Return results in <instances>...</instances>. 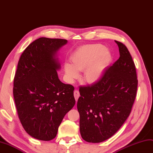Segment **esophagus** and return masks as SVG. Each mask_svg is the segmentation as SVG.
Masks as SVG:
<instances>
[{
    "instance_id": "1",
    "label": "esophagus",
    "mask_w": 153,
    "mask_h": 153,
    "mask_svg": "<svg viewBox=\"0 0 153 153\" xmlns=\"http://www.w3.org/2000/svg\"><path fill=\"white\" fill-rule=\"evenodd\" d=\"M74 97H75V100L77 101L78 98H79V96H80L79 92L78 91H77V90H76V91H74Z\"/></svg>"
}]
</instances>
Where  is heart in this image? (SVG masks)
Returning <instances> with one entry per match:
<instances>
[{"mask_svg":"<svg viewBox=\"0 0 153 153\" xmlns=\"http://www.w3.org/2000/svg\"><path fill=\"white\" fill-rule=\"evenodd\" d=\"M70 60L72 65L68 62L64 65L68 79L73 81L79 76L77 71H83V81L92 85L100 80L111 60V54L102 45H87L77 48Z\"/></svg>","mask_w":153,"mask_h":153,"instance_id":"obj_1","label":"heart"}]
</instances>
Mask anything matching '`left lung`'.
<instances>
[{
    "mask_svg": "<svg viewBox=\"0 0 153 153\" xmlns=\"http://www.w3.org/2000/svg\"><path fill=\"white\" fill-rule=\"evenodd\" d=\"M115 42L120 58L105 70L98 82L79 87L80 133L88 142H102L114 135L131 114L136 96L134 62L125 45Z\"/></svg>",
    "mask_w": 153,
    "mask_h": 153,
    "instance_id": "obj_1",
    "label": "left lung"
}]
</instances>
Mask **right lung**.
Returning a JSON list of instances; mask_svg holds the SVG:
<instances>
[{
	"instance_id": "1",
	"label": "right lung",
	"mask_w": 153,
	"mask_h": 153,
	"mask_svg": "<svg viewBox=\"0 0 153 153\" xmlns=\"http://www.w3.org/2000/svg\"><path fill=\"white\" fill-rule=\"evenodd\" d=\"M62 39L41 37L24 50L13 81V97L19 118L34 138L50 141L56 136L64 116L76 103L74 87L59 80L57 51Z\"/></svg>"
}]
</instances>
